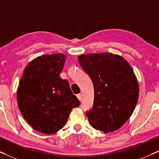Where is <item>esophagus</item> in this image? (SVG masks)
<instances>
[{"label":"esophagus","mask_w":159,"mask_h":159,"mask_svg":"<svg viewBox=\"0 0 159 159\" xmlns=\"http://www.w3.org/2000/svg\"><path fill=\"white\" fill-rule=\"evenodd\" d=\"M77 98H78V99L80 100V101H81V100H82V94H77Z\"/></svg>","instance_id":"obj_1"}]
</instances>
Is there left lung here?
<instances>
[{
    "instance_id": "left-lung-1",
    "label": "left lung",
    "mask_w": 159,
    "mask_h": 159,
    "mask_svg": "<svg viewBox=\"0 0 159 159\" xmlns=\"http://www.w3.org/2000/svg\"><path fill=\"white\" fill-rule=\"evenodd\" d=\"M78 62L94 85L93 106L86 111L89 124L104 133L119 129L132 115L139 98L132 67L122 56L108 53L81 55Z\"/></svg>"
}]
</instances>
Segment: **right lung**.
Wrapping results in <instances>:
<instances>
[{"label": "right lung", "mask_w": 159, "mask_h": 159, "mask_svg": "<svg viewBox=\"0 0 159 159\" xmlns=\"http://www.w3.org/2000/svg\"><path fill=\"white\" fill-rule=\"evenodd\" d=\"M66 61L61 53L43 55L26 66L17 92L24 119L34 129L53 134L67 123L72 109L80 101L69 82L60 77Z\"/></svg>", "instance_id": "right-lung-1"}]
</instances>
